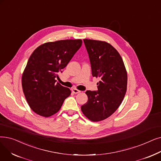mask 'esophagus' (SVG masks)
<instances>
[{"label": "esophagus", "instance_id": "obj_1", "mask_svg": "<svg viewBox=\"0 0 161 161\" xmlns=\"http://www.w3.org/2000/svg\"><path fill=\"white\" fill-rule=\"evenodd\" d=\"M72 92L74 93H75V94H78V93H80L81 92L80 91L78 90L77 89H75V88H74V89H72Z\"/></svg>", "mask_w": 161, "mask_h": 161}]
</instances>
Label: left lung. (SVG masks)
<instances>
[{"instance_id":"left-lung-1","label":"left lung","mask_w":161,"mask_h":161,"mask_svg":"<svg viewBox=\"0 0 161 161\" xmlns=\"http://www.w3.org/2000/svg\"><path fill=\"white\" fill-rule=\"evenodd\" d=\"M92 75L99 78L97 91H87V102L81 107L88 119H106L119 107L126 93L127 72L120 54L104 41L83 39Z\"/></svg>"}]
</instances>
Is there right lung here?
I'll list each match as a JSON object with an SVG mask.
<instances>
[{
	"instance_id": "add662e5",
	"label": "right lung",
	"mask_w": 161,
	"mask_h": 161,
	"mask_svg": "<svg viewBox=\"0 0 161 161\" xmlns=\"http://www.w3.org/2000/svg\"><path fill=\"white\" fill-rule=\"evenodd\" d=\"M81 44V39L48 42L38 47L30 56L22 83L27 103L37 114L48 117L57 113L71 94L70 89L56 82V78Z\"/></svg>"
}]
</instances>
